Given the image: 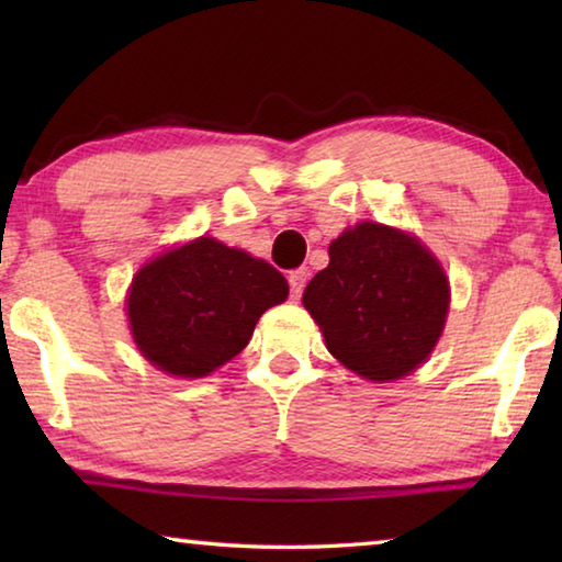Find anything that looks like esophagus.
Masks as SVG:
<instances>
[{"instance_id":"34e87169","label":"esophagus","mask_w":562,"mask_h":562,"mask_svg":"<svg viewBox=\"0 0 562 562\" xmlns=\"http://www.w3.org/2000/svg\"><path fill=\"white\" fill-rule=\"evenodd\" d=\"M288 280H290V292H292V297L297 300L300 294H302V290H304V284H307V280H310V270H307V268H297V270H292Z\"/></svg>"}]
</instances>
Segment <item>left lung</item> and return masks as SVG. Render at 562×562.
<instances>
[{
  "mask_svg": "<svg viewBox=\"0 0 562 562\" xmlns=\"http://www.w3.org/2000/svg\"><path fill=\"white\" fill-rule=\"evenodd\" d=\"M449 302L439 260L414 235L379 223L331 240L329 265L302 294L331 357L369 382H394L424 364Z\"/></svg>",
  "mask_w": 562,
  "mask_h": 562,
  "instance_id": "obj_1",
  "label": "left lung"
}]
</instances>
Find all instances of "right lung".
I'll return each mask as SVG.
<instances>
[{"mask_svg": "<svg viewBox=\"0 0 562 562\" xmlns=\"http://www.w3.org/2000/svg\"><path fill=\"white\" fill-rule=\"evenodd\" d=\"M288 292L270 262L203 235L136 272L126 300L131 335L160 372L207 376L240 355L262 312Z\"/></svg>", "mask_w": 562, "mask_h": 562, "instance_id": "obj_1", "label": "right lung"}]
</instances>
